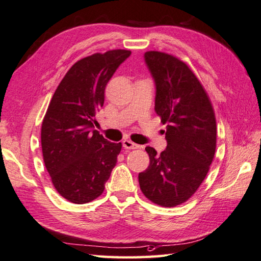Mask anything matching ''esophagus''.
I'll return each instance as SVG.
<instances>
[{"instance_id":"34e87169","label":"esophagus","mask_w":261,"mask_h":261,"mask_svg":"<svg viewBox=\"0 0 261 261\" xmlns=\"http://www.w3.org/2000/svg\"><path fill=\"white\" fill-rule=\"evenodd\" d=\"M122 146H124L126 150H135V149H139V145L135 144L134 142H132L130 140H124V141H122Z\"/></svg>"}]
</instances>
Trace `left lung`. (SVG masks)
<instances>
[{
    "label": "left lung",
    "instance_id": "8db88e82",
    "mask_svg": "<svg viewBox=\"0 0 261 261\" xmlns=\"http://www.w3.org/2000/svg\"><path fill=\"white\" fill-rule=\"evenodd\" d=\"M144 57L156 86L154 110L167 124V149L156 154L145 147L150 165L139 174L140 188L153 203L171 208L186 202L208 174L217 142L216 116L188 63L160 51Z\"/></svg>",
    "mask_w": 261,
    "mask_h": 261
}]
</instances>
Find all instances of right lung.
Instances as JSON below:
<instances>
[{
  "instance_id": "add662e5",
  "label": "right lung",
  "mask_w": 261,
  "mask_h": 261,
  "mask_svg": "<svg viewBox=\"0 0 261 261\" xmlns=\"http://www.w3.org/2000/svg\"><path fill=\"white\" fill-rule=\"evenodd\" d=\"M129 50L94 53L73 63L43 118V159L52 184L62 198L84 204L105 191L117 164L121 143H111L92 132L95 114L105 103V90Z\"/></svg>"
}]
</instances>
